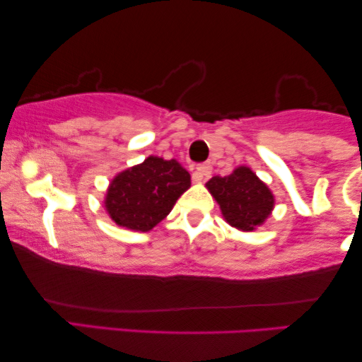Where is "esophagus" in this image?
Here are the masks:
<instances>
[{"label":"esophagus","instance_id":"1","mask_svg":"<svg viewBox=\"0 0 362 362\" xmlns=\"http://www.w3.org/2000/svg\"><path fill=\"white\" fill-rule=\"evenodd\" d=\"M212 173V166L209 165V163H202V165H199L196 168V173H194V181L196 182H201L202 180H206V177H209Z\"/></svg>","mask_w":362,"mask_h":362}]
</instances>
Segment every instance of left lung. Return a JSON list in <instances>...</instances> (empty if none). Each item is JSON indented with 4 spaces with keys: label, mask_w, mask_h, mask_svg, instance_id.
<instances>
[{
    "label": "left lung",
    "mask_w": 362,
    "mask_h": 362,
    "mask_svg": "<svg viewBox=\"0 0 362 362\" xmlns=\"http://www.w3.org/2000/svg\"><path fill=\"white\" fill-rule=\"evenodd\" d=\"M221 207L227 224L252 232L272 214L275 199L269 186L250 168L239 166L229 176H214L206 182Z\"/></svg>",
    "instance_id": "1"
}]
</instances>
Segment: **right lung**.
<instances>
[{"label":"right lung","mask_w":362,"mask_h":362,"mask_svg":"<svg viewBox=\"0 0 362 362\" xmlns=\"http://www.w3.org/2000/svg\"><path fill=\"white\" fill-rule=\"evenodd\" d=\"M189 186V173L176 160L148 156L113 177L107 189L105 209L115 224L148 232L170 214Z\"/></svg>","instance_id":"1"}]
</instances>
